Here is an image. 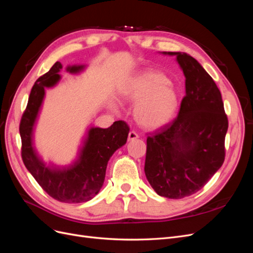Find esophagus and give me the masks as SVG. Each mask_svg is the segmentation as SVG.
I'll return each mask as SVG.
<instances>
[{
	"label": "esophagus",
	"instance_id": "34e87169",
	"mask_svg": "<svg viewBox=\"0 0 253 253\" xmlns=\"http://www.w3.org/2000/svg\"><path fill=\"white\" fill-rule=\"evenodd\" d=\"M137 138H138V134H137L136 132L131 131L128 133V136H127L128 140H134V139H137Z\"/></svg>",
	"mask_w": 253,
	"mask_h": 253
}]
</instances>
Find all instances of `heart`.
<instances>
[{"instance_id": "b5f03b06", "label": "heart", "mask_w": 253, "mask_h": 253, "mask_svg": "<svg viewBox=\"0 0 253 253\" xmlns=\"http://www.w3.org/2000/svg\"><path fill=\"white\" fill-rule=\"evenodd\" d=\"M119 95L126 102H136L134 118L145 128H157L167 125L179 105L177 88L160 73L145 72L135 76L120 87Z\"/></svg>"}]
</instances>
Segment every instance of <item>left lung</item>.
<instances>
[{
	"label": "left lung",
	"mask_w": 253,
	"mask_h": 253,
	"mask_svg": "<svg viewBox=\"0 0 253 253\" xmlns=\"http://www.w3.org/2000/svg\"><path fill=\"white\" fill-rule=\"evenodd\" d=\"M174 56L186 78L178 116L147 138L144 173L155 192L168 198L200 191L223 165L228 119L215 82L186 52Z\"/></svg>",
	"instance_id": "left-lung-1"
}]
</instances>
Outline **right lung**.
<instances>
[{
	"instance_id": "obj_1",
	"label": "right lung",
	"mask_w": 253,
	"mask_h": 253,
	"mask_svg": "<svg viewBox=\"0 0 253 253\" xmlns=\"http://www.w3.org/2000/svg\"><path fill=\"white\" fill-rule=\"evenodd\" d=\"M85 65H67L66 72L80 74ZM62 64L56 62L38 79L30 91L26 110L20 122L22 159L26 169L49 196L55 200L77 204L90 201L103 186L106 166L116 150L125 145L129 128L124 121H115L108 128L90 126L76 160L68 166L47 164L34 145V131L45 97V89L56 86L61 80Z\"/></svg>"
}]
</instances>
